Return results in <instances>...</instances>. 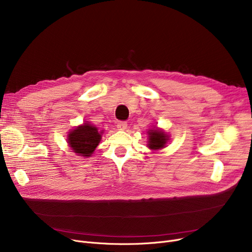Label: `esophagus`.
<instances>
[{
  "label": "esophagus",
  "instance_id": "34e87169",
  "mask_svg": "<svg viewBox=\"0 0 252 252\" xmlns=\"http://www.w3.org/2000/svg\"><path fill=\"white\" fill-rule=\"evenodd\" d=\"M117 128L118 130H125L127 128V122L124 121H120L117 123Z\"/></svg>",
  "mask_w": 252,
  "mask_h": 252
}]
</instances>
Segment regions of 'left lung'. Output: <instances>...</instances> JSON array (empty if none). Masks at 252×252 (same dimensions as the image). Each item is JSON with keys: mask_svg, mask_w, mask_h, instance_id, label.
<instances>
[{"mask_svg": "<svg viewBox=\"0 0 252 252\" xmlns=\"http://www.w3.org/2000/svg\"><path fill=\"white\" fill-rule=\"evenodd\" d=\"M169 140L168 135L162 130L154 127L148 131V144L147 146L152 150H158L165 147V144Z\"/></svg>", "mask_w": 252, "mask_h": 252, "instance_id": "8db88e82", "label": "left lung"}]
</instances>
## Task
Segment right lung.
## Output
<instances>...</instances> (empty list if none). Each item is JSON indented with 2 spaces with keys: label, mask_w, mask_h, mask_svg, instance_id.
Wrapping results in <instances>:
<instances>
[{
  "label": "right lung",
  "mask_w": 252,
  "mask_h": 252,
  "mask_svg": "<svg viewBox=\"0 0 252 252\" xmlns=\"http://www.w3.org/2000/svg\"><path fill=\"white\" fill-rule=\"evenodd\" d=\"M103 131L89 122L77 126L67 134V143L71 150L79 157H91L102 138Z\"/></svg>",
  "instance_id": "obj_1"
}]
</instances>
